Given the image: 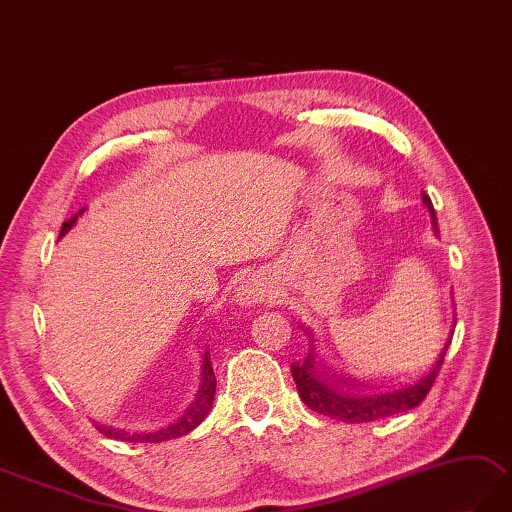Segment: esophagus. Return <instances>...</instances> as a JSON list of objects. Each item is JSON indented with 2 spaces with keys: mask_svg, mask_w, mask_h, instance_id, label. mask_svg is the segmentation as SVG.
Wrapping results in <instances>:
<instances>
[{
  "mask_svg": "<svg viewBox=\"0 0 512 512\" xmlns=\"http://www.w3.org/2000/svg\"><path fill=\"white\" fill-rule=\"evenodd\" d=\"M272 283L264 275V272H253V275H246L235 288V301L242 307H253L257 303H266L272 299Z\"/></svg>",
  "mask_w": 512,
  "mask_h": 512,
  "instance_id": "34e87169",
  "label": "esophagus"
}]
</instances>
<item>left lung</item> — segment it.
<instances>
[{
  "mask_svg": "<svg viewBox=\"0 0 512 512\" xmlns=\"http://www.w3.org/2000/svg\"><path fill=\"white\" fill-rule=\"evenodd\" d=\"M423 202L430 209L432 222L436 227V213L430 196L423 194ZM451 336H454V331H451ZM449 342L451 338L447 340L441 355L432 364H427L421 373L390 384L334 382L331 377L320 375L314 351L307 353L303 360L294 362L290 368L296 390H299L307 408L344 423H368L392 417V414L408 412L423 403L427 392L432 390L438 373H441Z\"/></svg>",
  "mask_w": 512,
  "mask_h": 512,
  "instance_id": "obj_1",
  "label": "left lung"
}]
</instances>
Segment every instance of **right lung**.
Segmentation results:
<instances>
[{"label": "right lung", "instance_id": "obj_1", "mask_svg": "<svg viewBox=\"0 0 512 512\" xmlns=\"http://www.w3.org/2000/svg\"><path fill=\"white\" fill-rule=\"evenodd\" d=\"M80 209L76 216H71L67 222H63L61 227V235L63 237L71 227H74L78 216H82ZM213 395H216V375H213V366H211V360H209V351L202 355V366H200V382H198V388L194 392L192 401L187 403V406L176 414V417L172 421H168L165 425H159L157 430L152 432H124V430H113V427H100L98 430L109 436V438H115V441H128V443H163V441H172V438H178V436H185L194 430V427L207 417V412L211 408L213 403Z\"/></svg>", "mask_w": 512, "mask_h": 512}]
</instances>
